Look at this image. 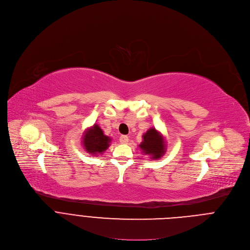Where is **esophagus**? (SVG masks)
I'll list each match as a JSON object with an SVG mask.
<instances>
[{
	"label": "esophagus",
	"mask_w": 250,
	"mask_h": 250,
	"mask_svg": "<svg viewBox=\"0 0 250 250\" xmlns=\"http://www.w3.org/2000/svg\"><path fill=\"white\" fill-rule=\"evenodd\" d=\"M120 142L123 144H126L128 142V137L126 135H122L120 137Z\"/></svg>",
	"instance_id": "34e87169"
}]
</instances>
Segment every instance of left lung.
Wrapping results in <instances>:
<instances>
[{
	"mask_svg": "<svg viewBox=\"0 0 250 250\" xmlns=\"http://www.w3.org/2000/svg\"><path fill=\"white\" fill-rule=\"evenodd\" d=\"M145 155H150L153 160H158L166 153V142L163 135L155 128H150L143 135V141L139 145Z\"/></svg>",
	"mask_w": 250,
	"mask_h": 250,
	"instance_id": "8db88e82",
	"label": "left lung"
}]
</instances>
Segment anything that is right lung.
<instances>
[{"mask_svg":"<svg viewBox=\"0 0 250 250\" xmlns=\"http://www.w3.org/2000/svg\"><path fill=\"white\" fill-rule=\"evenodd\" d=\"M111 138L105 135L98 125H93L88 128L83 137V145L84 150L93 155H99L105 152L110 146Z\"/></svg>","mask_w":250,"mask_h":250,"instance_id":"add662e5","label":"right lung"}]
</instances>
